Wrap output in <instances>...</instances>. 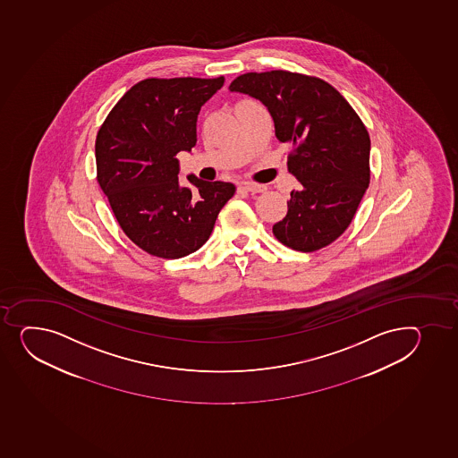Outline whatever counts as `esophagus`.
Wrapping results in <instances>:
<instances>
[{"instance_id": "esophagus-1", "label": "esophagus", "mask_w": 458, "mask_h": 458, "mask_svg": "<svg viewBox=\"0 0 458 458\" xmlns=\"http://www.w3.org/2000/svg\"><path fill=\"white\" fill-rule=\"evenodd\" d=\"M240 188L242 190H246V191H250V193H264L267 188L264 185H260V183H251V182H242L240 183Z\"/></svg>"}]
</instances>
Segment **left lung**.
Segmentation results:
<instances>
[{
    "instance_id": "left-lung-1",
    "label": "left lung",
    "mask_w": 458,
    "mask_h": 458,
    "mask_svg": "<svg viewBox=\"0 0 458 458\" xmlns=\"http://www.w3.org/2000/svg\"><path fill=\"white\" fill-rule=\"evenodd\" d=\"M229 89L264 102L276 137L289 146L288 170L300 185L273 226L276 238L304 253L332 244L369 187L371 140L360 117L335 87L304 73H242Z\"/></svg>"
}]
</instances>
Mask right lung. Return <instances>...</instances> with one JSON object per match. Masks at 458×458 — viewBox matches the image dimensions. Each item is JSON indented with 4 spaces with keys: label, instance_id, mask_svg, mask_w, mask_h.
I'll list each match as a JSON object with an SVG mask.
<instances>
[{
    "label": "right lung",
    "instance_id": "1",
    "mask_svg": "<svg viewBox=\"0 0 458 458\" xmlns=\"http://www.w3.org/2000/svg\"><path fill=\"white\" fill-rule=\"evenodd\" d=\"M223 82L225 77L146 78L98 131V183L122 231L149 255L178 259L199 250L235 194L231 182L194 174L190 187L178 181L176 155L196 146L200 108Z\"/></svg>",
    "mask_w": 458,
    "mask_h": 458
}]
</instances>
